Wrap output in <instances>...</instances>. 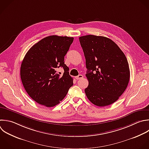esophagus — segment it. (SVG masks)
Returning <instances> with one entry per match:
<instances>
[{"label": "esophagus", "instance_id": "1", "mask_svg": "<svg viewBox=\"0 0 149 149\" xmlns=\"http://www.w3.org/2000/svg\"><path fill=\"white\" fill-rule=\"evenodd\" d=\"M83 77V76L81 75V74H79V75H78L77 76H76V77H75V78H76L77 80L81 79H82Z\"/></svg>", "mask_w": 149, "mask_h": 149}]
</instances>
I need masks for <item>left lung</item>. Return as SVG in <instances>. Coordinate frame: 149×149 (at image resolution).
Listing matches in <instances>:
<instances>
[{
    "label": "left lung",
    "mask_w": 149,
    "mask_h": 149,
    "mask_svg": "<svg viewBox=\"0 0 149 149\" xmlns=\"http://www.w3.org/2000/svg\"><path fill=\"white\" fill-rule=\"evenodd\" d=\"M87 69V97L98 107L111 105L126 90L130 78L127 59L111 39L93 35L79 37Z\"/></svg>",
    "instance_id": "obj_1"
}]
</instances>
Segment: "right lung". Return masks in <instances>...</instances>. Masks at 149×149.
<instances>
[{
	"instance_id": "add662e5",
	"label": "right lung",
	"mask_w": 149,
	"mask_h": 149,
	"mask_svg": "<svg viewBox=\"0 0 149 149\" xmlns=\"http://www.w3.org/2000/svg\"><path fill=\"white\" fill-rule=\"evenodd\" d=\"M73 37L51 36L34 44L26 54L20 68L23 86L36 102L47 107L58 104L73 84L64 57ZM63 67L62 76L56 70Z\"/></svg>"
}]
</instances>
